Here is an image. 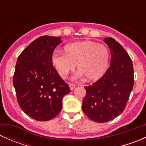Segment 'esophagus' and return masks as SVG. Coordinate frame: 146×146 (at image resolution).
<instances>
[{
	"label": "esophagus",
	"instance_id": "34e87169",
	"mask_svg": "<svg viewBox=\"0 0 146 146\" xmlns=\"http://www.w3.org/2000/svg\"><path fill=\"white\" fill-rule=\"evenodd\" d=\"M69 86H70V89L71 90H73L76 88V85H75V84H73V83H69Z\"/></svg>",
	"mask_w": 146,
	"mask_h": 146
}]
</instances>
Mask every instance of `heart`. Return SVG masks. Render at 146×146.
Segmentation results:
<instances>
[{
  "label": "heart",
  "instance_id": "heart-1",
  "mask_svg": "<svg viewBox=\"0 0 146 146\" xmlns=\"http://www.w3.org/2000/svg\"><path fill=\"white\" fill-rule=\"evenodd\" d=\"M110 51L105 45L91 41L75 42L64 47V52L55 51L51 63L62 78L66 79L76 68L79 71L74 78L86 77L89 80L100 78L107 71L110 63Z\"/></svg>",
  "mask_w": 146,
  "mask_h": 146
}]
</instances>
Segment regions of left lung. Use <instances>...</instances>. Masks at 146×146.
<instances>
[{"instance_id": "obj_1", "label": "left lung", "mask_w": 146, "mask_h": 146, "mask_svg": "<svg viewBox=\"0 0 146 146\" xmlns=\"http://www.w3.org/2000/svg\"><path fill=\"white\" fill-rule=\"evenodd\" d=\"M104 42L111 51L110 66L98 81L85 87L82 105L85 115L98 123L109 121L123 112L134 83L133 64L126 50L111 37Z\"/></svg>"}]
</instances>
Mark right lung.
I'll return each mask as SVG.
<instances>
[{
    "label": "right lung",
    "instance_id": "obj_1",
    "mask_svg": "<svg viewBox=\"0 0 146 146\" xmlns=\"http://www.w3.org/2000/svg\"><path fill=\"white\" fill-rule=\"evenodd\" d=\"M61 42L58 36H40L17 58L13 80L17 102L27 115L36 121L56 117L62 109L63 98L70 92L51 60Z\"/></svg>",
    "mask_w": 146,
    "mask_h": 146
}]
</instances>
